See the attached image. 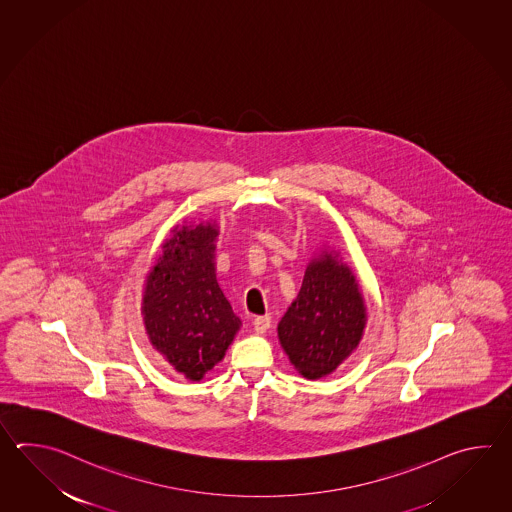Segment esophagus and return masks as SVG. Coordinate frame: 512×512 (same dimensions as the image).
I'll return each mask as SVG.
<instances>
[{
  "label": "esophagus",
  "instance_id": "1",
  "mask_svg": "<svg viewBox=\"0 0 512 512\" xmlns=\"http://www.w3.org/2000/svg\"><path fill=\"white\" fill-rule=\"evenodd\" d=\"M252 326H254V331H256V333H260V335L267 333V329L271 327V316H256V318H254V322H252Z\"/></svg>",
  "mask_w": 512,
  "mask_h": 512
}]
</instances>
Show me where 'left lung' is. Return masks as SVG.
<instances>
[{"mask_svg": "<svg viewBox=\"0 0 512 512\" xmlns=\"http://www.w3.org/2000/svg\"><path fill=\"white\" fill-rule=\"evenodd\" d=\"M366 305L353 271L331 249L305 269L302 289L278 324V338L296 371L316 381L337 370L359 346Z\"/></svg>", "mask_w": 512, "mask_h": 512, "instance_id": "obj_1", "label": "left lung"}]
</instances>
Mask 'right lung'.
Instances as JSON below:
<instances>
[{"label": "right lung", "mask_w": 512, "mask_h": 512, "mask_svg": "<svg viewBox=\"0 0 512 512\" xmlns=\"http://www.w3.org/2000/svg\"><path fill=\"white\" fill-rule=\"evenodd\" d=\"M218 236L212 221L175 227L144 283L148 338L188 381H201L225 357L241 326L216 280Z\"/></svg>", "instance_id": "add662e5"}]
</instances>
